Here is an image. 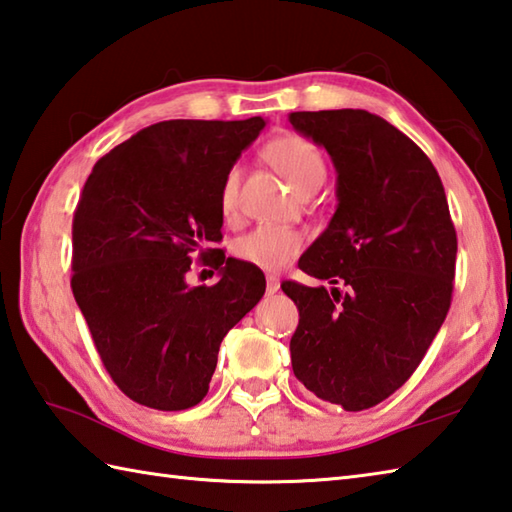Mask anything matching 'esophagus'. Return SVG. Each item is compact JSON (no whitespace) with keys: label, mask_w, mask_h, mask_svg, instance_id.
Returning a JSON list of instances; mask_svg holds the SVG:
<instances>
[{"label":"esophagus","mask_w":512,"mask_h":512,"mask_svg":"<svg viewBox=\"0 0 512 512\" xmlns=\"http://www.w3.org/2000/svg\"><path fill=\"white\" fill-rule=\"evenodd\" d=\"M266 290H268V295H275L277 290H279V277L268 275V286H266Z\"/></svg>","instance_id":"34e87169"}]
</instances>
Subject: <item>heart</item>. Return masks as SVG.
I'll return each mask as SVG.
<instances>
[{
  "mask_svg": "<svg viewBox=\"0 0 512 512\" xmlns=\"http://www.w3.org/2000/svg\"><path fill=\"white\" fill-rule=\"evenodd\" d=\"M264 155L275 170L282 175L299 197L313 193L326 179V162L322 150L310 139L299 135H284L270 142ZM239 184L242 168L230 166L219 188V206L226 217H233L239 206ZM304 246V237L297 230L262 226L239 239L235 250L237 257L264 270L284 268Z\"/></svg>",
  "mask_w": 512,
  "mask_h": 512,
  "instance_id": "1",
  "label": "heart"
}]
</instances>
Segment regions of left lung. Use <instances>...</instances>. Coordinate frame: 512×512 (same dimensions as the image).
<instances>
[{
  "label": "left lung",
  "mask_w": 512,
  "mask_h": 512,
  "mask_svg": "<svg viewBox=\"0 0 512 512\" xmlns=\"http://www.w3.org/2000/svg\"><path fill=\"white\" fill-rule=\"evenodd\" d=\"M288 119L337 170L335 215L299 259L333 288L282 284L299 310L290 362L310 393L355 413L404 386L442 328L455 226L433 162L386 119L353 108Z\"/></svg>",
  "instance_id": "left-lung-1"
}]
</instances>
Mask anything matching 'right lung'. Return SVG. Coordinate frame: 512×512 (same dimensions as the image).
I'll list each match as a JSON object with an SVG mask.
<instances>
[{
	"label": "right lung",
	"mask_w": 512,
	"mask_h": 512,
	"mask_svg": "<svg viewBox=\"0 0 512 512\" xmlns=\"http://www.w3.org/2000/svg\"><path fill=\"white\" fill-rule=\"evenodd\" d=\"M264 126L262 117L168 119L115 146L86 179L70 286L108 375L137 404L202 402L219 344L264 295L257 266L204 248L222 239L226 170ZM197 249L220 268L213 287L185 282Z\"/></svg>",
	"instance_id": "add662e5"
}]
</instances>
